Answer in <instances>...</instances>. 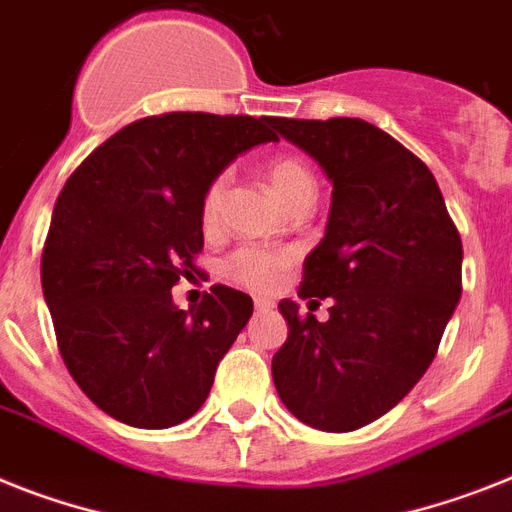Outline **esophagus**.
<instances>
[{
    "label": "esophagus",
    "instance_id": "esophagus-1",
    "mask_svg": "<svg viewBox=\"0 0 512 512\" xmlns=\"http://www.w3.org/2000/svg\"><path fill=\"white\" fill-rule=\"evenodd\" d=\"M256 311H259V314H264V311H272L274 308V301H269V298H256Z\"/></svg>",
    "mask_w": 512,
    "mask_h": 512
}]
</instances>
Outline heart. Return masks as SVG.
<instances>
[{"label":"heart","mask_w":512,"mask_h":512,"mask_svg":"<svg viewBox=\"0 0 512 512\" xmlns=\"http://www.w3.org/2000/svg\"><path fill=\"white\" fill-rule=\"evenodd\" d=\"M266 175H269L272 190L285 206L293 198L301 196V193H314L316 188L311 170H308L301 159H293V156L272 159ZM222 198H225V175H217L206 185L204 198H201V222H204L206 230L217 225ZM287 264H290V256H285V253H274L256 246H243L227 256L225 264H222V272H225L227 280H232L235 285L248 287V290H269V287L280 282Z\"/></svg>","instance_id":"1"}]
</instances>
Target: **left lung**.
I'll use <instances>...</instances> for the list:
<instances>
[{"mask_svg": "<svg viewBox=\"0 0 512 512\" xmlns=\"http://www.w3.org/2000/svg\"><path fill=\"white\" fill-rule=\"evenodd\" d=\"M272 125L332 183L327 230L303 261L298 290L332 298L329 319L280 301L287 340L272 358L274 387L303 424L353 432L392 411L437 356L463 290V246L429 167L377 125Z\"/></svg>", "mask_w": 512, "mask_h": 512, "instance_id": "1", "label": "left lung"}]
</instances>
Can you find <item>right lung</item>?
<instances>
[{"label": "right lung", "instance_id": "obj_1", "mask_svg": "<svg viewBox=\"0 0 512 512\" xmlns=\"http://www.w3.org/2000/svg\"><path fill=\"white\" fill-rule=\"evenodd\" d=\"M272 117L170 112L130 122L70 175L41 253V287L70 377L104 413L167 429L204 405L219 361L253 314L214 285L177 308L172 287L204 248L201 198Z\"/></svg>", "mask_w": 512, "mask_h": 512}]
</instances>
